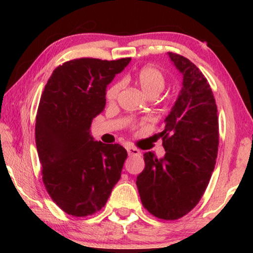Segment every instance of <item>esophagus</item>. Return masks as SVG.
<instances>
[{
	"label": "esophagus",
	"instance_id": "1",
	"mask_svg": "<svg viewBox=\"0 0 253 253\" xmlns=\"http://www.w3.org/2000/svg\"><path fill=\"white\" fill-rule=\"evenodd\" d=\"M126 151H127V154L131 155V157H132V155H136V157H139V155H141L140 151L133 146H126Z\"/></svg>",
	"mask_w": 253,
	"mask_h": 253
}]
</instances>
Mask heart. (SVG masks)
Wrapping results in <instances>:
<instances>
[{"label": "heart", "mask_w": 253, "mask_h": 253, "mask_svg": "<svg viewBox=\"0 0 253 253\" xmlns=\"http://www.w3.org/2000/svg\"><path fill=\"white\" fill-rule=\"evenodd\" d=\"M134 81L141 91L148 98H157L164 91L166 86V77L160 69L153 65H146L141 68L134 76ZM121 89V84L116 83L110 86L106 93V98L109 102H114L117 99Z\"/></svg>", "instance_id": "heart-1"}]
</instances>
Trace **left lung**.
<instances>
[{
    "label": "left lung",
    "mask_w": 253,
    "mask_h": 253,
    "mask_svg": "<svg viewBox=\"0 0 253 253\" xmlns=\"http://www.w3.org/2000/svg\"><path fill=\"white\" fill-rule=\"evenodd\" d=\"M183 75V87L165 120L166 154H144L145 168L137 176L143 206L162 220H177L199 203L214 170L219 146V120L213 92L191 61L168 53Z\"/></svg>",
    "instance_id": "8db88e82"
}]
</instances>
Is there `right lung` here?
I'll return each instance as SVG.
<instances>
[{
	"mask_svg": "<svg viewBox=\"0 0 253 253\" xmlns=\"http://www.w3.org/2000/svg\"><path fill=\"white\" fill-rule=\"evenodd\" d=\"M130 61L65 62L44 86L36 121L38 155L47 192L69 215L101 210L121 177L126 150L95 141L89 127L105 108L107 85Z\"/></svg>",
	"mask_w": 253,
	"mask_h": 253,
	"instance_id": "add662e5",
	"label": "right lung"
}]
</instances>
